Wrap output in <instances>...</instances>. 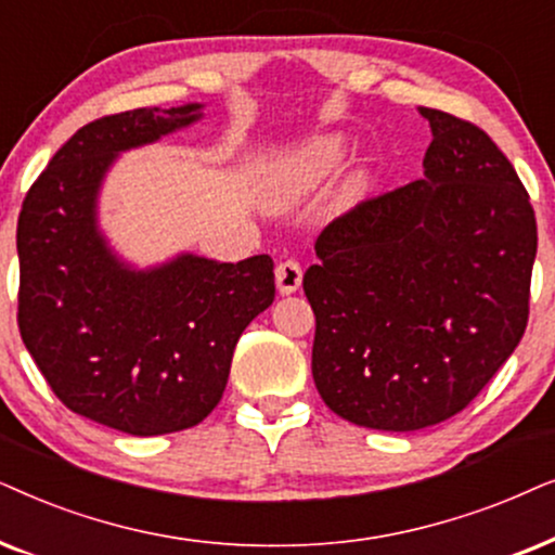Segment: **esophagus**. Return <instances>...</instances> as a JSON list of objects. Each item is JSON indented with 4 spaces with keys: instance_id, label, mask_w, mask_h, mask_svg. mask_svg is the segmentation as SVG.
Wrapping results in <instances>:
<instances>
[{
    "instance_id": "34e87169",
    "label": "esophagus",
    "mask_w": 555,
    "mask_h": 555,
    "mask_svg": "<svg viewBox=\"0 0 555 555\" xmlns=\"http://www.w3.org/2000/svg\"><path fill=\"white\" fill-rule=\"evenodd\" d=\"M276 286L282 294H292L301 286V266L294 258H286L276 266Z\"/></svg>"
}]
</instances>
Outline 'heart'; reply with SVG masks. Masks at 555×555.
<instances>
[{"instance_id":"heart-1","label":"heart","mask_w":555,"mask_h":555,"mask_svg":"<svg viewBox=\"0 0 555 555\" xmlns=\"http://www.w3.org/2000/svg\"><path fill=\"white\" fill-rule=\"evenodd\" d=\"M339 159H343V144L335 137H320L297 150L273 154L261 175L263 201L273 208L297 203L335 172Z\"/></svg>"}]
</instances>
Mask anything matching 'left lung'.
<instances>
[{"label": "left lung", "mask_w": 555, "mask_h": 555, "mask_svg": "<svg viewBox=\"0 0 555 555\" xmlns=\"http://www.w3.org/2000/svg\"><path fill=\"white\" fill-rule=\"evenodd\" d=\"M431 127L424 180L367 197L317 238L305 273L312 375L337 416L416 431L467 409L528 324L538 228L528 190L472 121Z\"/></svg>", "instance_id": "1"}]
</instances>
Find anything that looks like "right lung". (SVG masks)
I'll return each mask as SVG.
<instances>
[{"mask_svg": "<svg viewBox=\"0 0 555 555\" xmlns=\"http://www.w3.org/2000/svg\"><path fill=\"white\" fill-rule=\"evenodd\" d=\"M201 103L134 108L78 129L17 220L22 343L73 413L131 437L197 426L223 398L243 330L273 301L271 256L182 254L150 271L111 254L95 197L118 152L201 118Z\"/></svg>", "mask_w": 555, "mask_h": 555, "instance_id": "1", "label": "right lung"}]
</instances>
